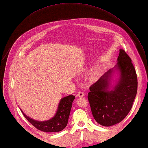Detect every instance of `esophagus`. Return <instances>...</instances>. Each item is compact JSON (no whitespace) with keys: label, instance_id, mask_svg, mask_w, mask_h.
<instances>
[{"label":"esophagus","instance_id":"34e87169","mask_svg":"<svg viewBox=\"0 0 148 148\" xmlns=\"http://www.w3.org/2000/svg\"><path fill=\"white\" fill-rule=\"evenodd\" d=\"M84 96V93L82 91H79L78 93H77V97H83Z\"/></svg>","mask_w":148,"mask_h":148}]
</instances>
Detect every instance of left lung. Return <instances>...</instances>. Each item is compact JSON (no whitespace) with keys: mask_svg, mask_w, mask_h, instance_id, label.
<instances>
[{"mask_svg":"<svg viewBox=\"0 0 148 148\" xmlns=\"http://www.w3.org/2000/svg\"><path fill=\"white\" fill-rule=\"evenodd\" d=\"M117 62L114 68L108 70L91 85L88 95L93 116L97 123L104 127L114 125L125 118L137 94L136 69L131 58L122 49L119 50ZM116 70L119 71L120 77L110 90L111 79Z\"/></svg>","mask_w":148,"mask_h":148,"instance_id":"obj_1","label":"left lung"}]
</instances>
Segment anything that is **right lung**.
Returning a JSON list of instances; mask_svg holds the SVG:
<instances>
[{
    "instance_id": "right-lung-1",
    "label": "right lung",
    "mask_w": 148,
    "mask_h": 148,
    "mask_svg": "<svg viewBox=\"0 0 148 148\" xmlns=\"http://www.w3.org/2000/svg\"><path fill=\"white\" fill-rule=\"evenodd\" d=\"M74 99L75 97L73 95L62 98L59 103L55 115L51 119L45 121L34 120L26 116L20 110L26 119L38 130L47 133L59 132L63 130L67 125L72 104Z\"/></svg>"
}]
</instances>
